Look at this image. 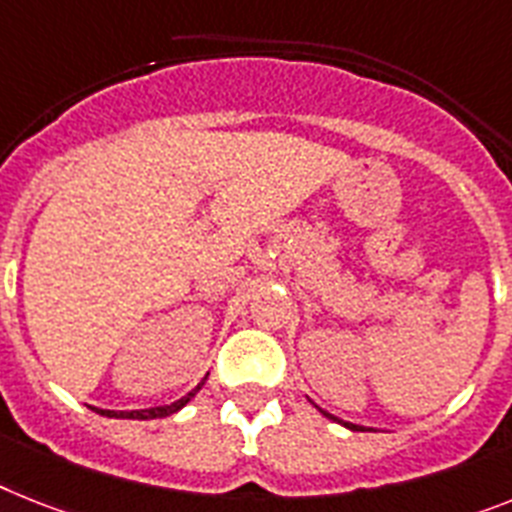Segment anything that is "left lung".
<instances>
[{
  "label": "left lung",
  "mask_w": 512,
  "mask_h": 512,
  "mask_svg": "<svg viewBox=\"0 0 512 512\" xmlns=\"http://www.w3.org/2000/svg\"><path fill=\"white\" fill-rule=\"evenodd\" d=\"M316 408H319V405H316ZM319 411H322V408H319ZM322 413H324V416H327V418H332V421H337V424H342V426H345V429H353V432H363V426L350 424V421H342V418L332 416V413H327V411H322Z\"/></svg>",
  "instance_id": "8db88e82"
}]
</instances>
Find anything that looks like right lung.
Instances as JSON below:
<instances>
[{
  "label": "right lung",
  "mask_w": 512,
  "mask_h": 512,
  "mask_svg": "<svg viewBox=\"0 0 512 512\" xmlns=\"http://www.w3.org/2000/svg\"><path fill=\"white\" fill-rule=\"evenodd\" d=\"M206 377H209V374H206ZM206 377L201 379V382H198L196 387H193V390L188 392V395H183V398L175 400V403H170V405H156V408H141V411H99V408H94V411L101 413V416L133 418V421H149V418H167V416H172V413L180 411V408H185V405H188L190 400L196 398V392L201 390V387H204Z\"/></svg>",
  "instance_id": "add662e5"
}]
</instances>
